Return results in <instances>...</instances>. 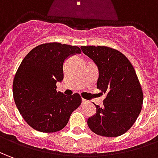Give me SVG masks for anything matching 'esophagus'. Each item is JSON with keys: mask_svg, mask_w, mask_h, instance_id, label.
Masks as SVG:
<instances>
[{"mask_svg": "<svg viewBox=\"0 0 158 158\" xmlns=\"http://www.w3.org/2000/svg\"><path fill=\"white\" fill-rule=\"evenodd\" d=\"M87 101H86V100H81V103H82V104H85V103H87Z\"/></svg>", "mask_w": 158, "mask_h": 158, "instance_id": "34e87169", "label": "esophagus"}]
</instances>
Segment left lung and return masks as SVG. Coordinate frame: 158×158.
I'll return each mask as SVG.
<instances>
[{"label": "left lung", "instance_id": "left-lung-1", "mask_svg": "<svg viewBox=\"0 0 158 158\" xmlns=\"http://www.w3.org/2000/svg\"><path fill=\"white\" fill-rule=\"evenodd\" d=\"M99 71L96 87L106 94L103 106L88 118L95 134L118 137L134 124L142 109L143 95L135 69L125 55L106 46H81Z\"/></svg>", "mask_w": 158, "mask_h": 158}]
</instances>
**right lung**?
Here are the masks:
<instances>
[{"mask_svg":"<svg viewBox=\"0 0 158 158\" xmlns=\"http://www.w3.org/2000/svg\"><path fill=\"white\" fill-rule=\"evenodd\" d=\"M81 52L77 46L48 43L33 48L22 60L14 79L13 94L19 114L33 129L60 131L81 104L78 94L66 96L56 86L64 79L65 60Z\"/></svg>","mask_w":158,"mask_h":158,"instance_id":"obj_1","label":"right lung"}]
</instances>
